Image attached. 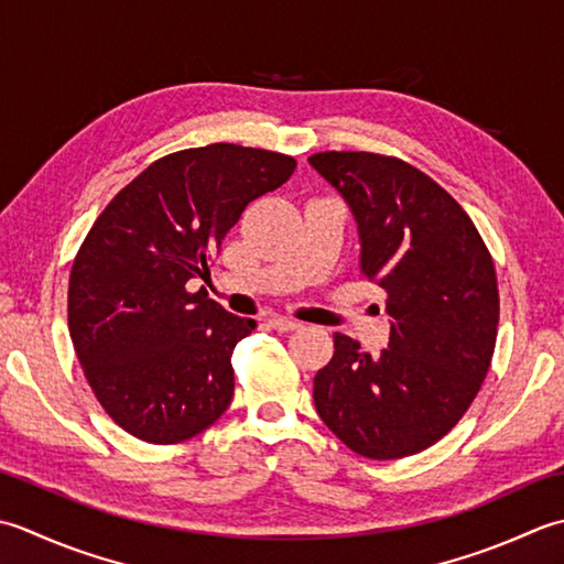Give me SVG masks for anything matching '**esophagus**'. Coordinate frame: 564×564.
Segmentation results:
<instances>
[{
  "mask_svg": "<svg viewBox=\"0 0 564 564\" xmlns=\"http://www.w3.org/2000/svg\"><path fill=\"white\" fill-rule=\"evenodd\" d=\"M268 324H270L274 330H282V333L302 328V324H299V321H294V318H286V316H270Z\"/></svg>",
  "mask_w": 564,
  "mask_h": 564,
  "instance_id": "1",
  "label": "esophagus"
}]
</instances>
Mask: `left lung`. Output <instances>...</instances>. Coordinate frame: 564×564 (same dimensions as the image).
Wrapping results in <instances>:
<instances>
[{"instance_id":"obj_1","label":"left lung","mask_w":564,"mask_h":564,"mask_svg":"<svg viewBox=\"0 0 564 564\" xmlns=\"http://www.w3.org/2000/svg\"><path fill=\"white\" fill-rule=\"evenodd\" d=\"M358 224L360 272L387 292L389 346L336 333L314 404L350 451L397 459L441 441L473 404L497 343L499 286L485 240L451 194L397 158H308Z\"/></svg>"}]
</instances>
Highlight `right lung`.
<instances>
[{"label":"right lung","mask_w":564,"mask_h":564,"mask_svg":"<svg viewBox=\"0 0 564 564\" xmlns=\"http://www.w3.org/2000/svg\"><path fill=\"white\" fill-rule=\"evenodd\" d=\"M294 167L260 148H189L148 165L91 226L70 272L67 324L91 392L135 438L187 441L231 404V355L256 321L187 282L209 278L246 206Z\"/></svg>","instance_id":"right-lung-1"}]
</instances>
